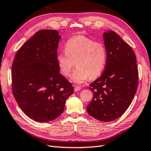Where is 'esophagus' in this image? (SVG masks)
<instances>
[{
	"mask_svg": "<svg viewBox=\"0 0 151 151\" xmlns=\"http://www.w3.org/2000/svg\"><path fill=\"white\" fill-rule=\"evenodd\" d=\"M81 89V87H79V86H76L74 87V91H75V92H77V91H80Z\"/></svg>",
	"mask_w": 151,
	"mask_h": 151,
	"instance_id": "esophagus-1",
	"label": "esophagus"
}]
</instances>
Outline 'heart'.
I'll use <instances>...</instances> for the list:
<instances>
[{
	"label": "heart",
	"instance_id": "b5f03b06",
	"mask_svg": "<svg viewBox=\"0 0 151 151\" xmlns=\"http://www.w3.org/2000/svg\"><path fill=\"white\" fill-rule=\"evenodd\" d=\"M59 70L66 77L69 76L74 67H77L71 79L76 83H83L95 79L101 74L107 61V51L101 43L84 36H77L68 40L64 46V52L56 55Z\"/></svg>",
	"mask_w": 151,
	"mask_h": 151
}]
</instances>
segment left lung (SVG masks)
I'll return each instance as SVG.
<instances>
[{
  "label": "left lung",
  "mask_w": 151,
  "mask_h": 151,
  "mask_svg": "<svg viewBox=\"0 0 151 151\" xmlns=\"http://www.w3.org/2000/svg\"><path fill=\"white\" fill-rule=\"evenodd\" d=\"M107 61L101 77L89 85L93 92L87 111L95 119L111 122L130 106L138 86L139 72L133 50L112 30L103 33Z\"/></svg>",
  "instance_id": "left-lung-1"
}]
</instances>
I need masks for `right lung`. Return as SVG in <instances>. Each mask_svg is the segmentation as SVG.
Here are the masks:
<instances>
[{
    "instance_id": "1",
    "label": "right lung",
    "mask_w": 151,
    "mask_h": 151,
    "mask_svg": "<svg viewBox=\"0 0 151 151\" xmlns=\"http://www.w3.org/2000/svg\"><path fill=\"white\" fill-rule=\"evenodd\" d=\"M61 36L56 30H40L18 50L12 67V93L23 112L38 122L55 119L74 93L60 74L56 61Z\"/></svg>"
}]
</instances>
